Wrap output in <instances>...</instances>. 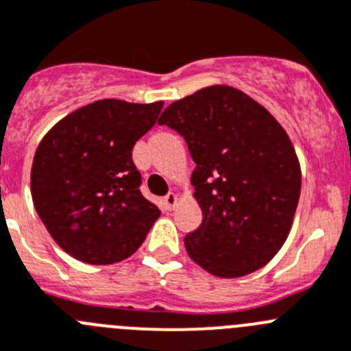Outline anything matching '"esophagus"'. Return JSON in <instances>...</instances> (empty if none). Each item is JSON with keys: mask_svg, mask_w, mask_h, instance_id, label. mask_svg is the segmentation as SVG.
Wrapping results in <instances>:
<instances>
[{"mask_svg": "<svg viewBox=\"0 0 351 351\" xmlns=\"http://www.w3.org/2000/svg\"><path fill=\"white\" fill-rule=\"evenodd\" d=\"M178 203H180V197L178 194H175V192H169V194L164 197V204L168 206V210H175V208L178 206Z\"/></svg>", "mask_w": 351, "mask_h": 351, "instance_id": "34e87169", "label": "esophagus"}]
</instances>
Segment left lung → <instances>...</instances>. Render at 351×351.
I'll return each mask as SVG.
<instances>
[{"instance_id": "1", "label": "left lung", "mask_w": 351, "mask_h": 351, "mask_svg": "<svg viewBox=\"0 0 351 351\" xmlns=\"http://www.w3.org/2000/svg\"><path fill=\"white\" fill-rule=\"evenodd\" d=\"M195 162L191 182L203 222L187 254L213 276L239 278L278 254L301 195V166L285 129L257 101L211 85L164 110Z\"/></svg>"}]
</instances>
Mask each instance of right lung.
<instances>
[{
  "instance_id": "add662e5",
  "label": "right lung",
  "mask_w": 351,
  "mask_h": 351,
  "mask_svg": "<svg viewBox=\"0 0 351 351\" xmlns=\"http://www.w3.org/2000/svg\"><path fill=\"white\" fill-rule=\"evenodd\" d=\"M162 101L99 99L75 110L40 141L31 195L53 241L77 261L106 266L131 257L160 210L140 192L132 147Z\"/></svg>"
}]
</instances>
